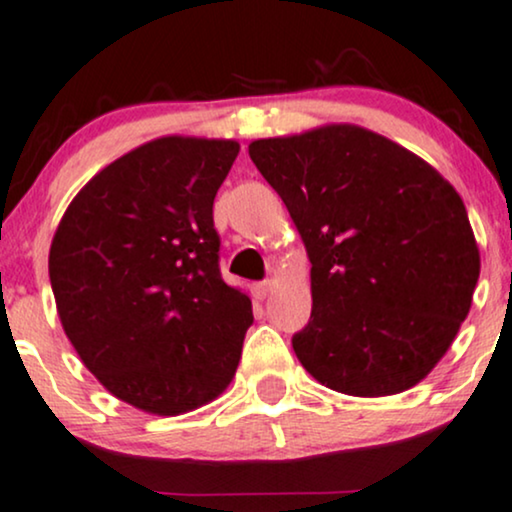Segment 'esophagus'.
<instances>
[{"label":"esophagus","mask_w":512,"mask_h":512,"mask_svg":"<svg viewBox=\"0 0 512 512\" xmlns=\"http://www.w3.org/2000/svg\"><path fill=\"white\" fill-rule=\"evenodd\" d=\"M272 288H274V281H272V279L260 281V283H257V286H255V295H257V298H260V300H264L269 293H272Z\"/></svg>","instance_id":"1"}]
</instances>
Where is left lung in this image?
<instances>
[{"instance_id":"8db88e82","label":"left lung","mask_w":512,"mask_h":512,"mask_svg":"<svg viewBox=\"0 0 512 512\" xmlns=\"http://www.w3.org/2000/svg\"><path fill=\"white\" fill-rule=\"evenodd\" d=\"M303 238L312 315L293 350L319 384L360 398L420 384L472 305L479 248L434 166L334 123L248 147Z\"/></svg>"}]
</instances>
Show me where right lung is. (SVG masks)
Listing matches in <instances>:
<instances>
[{
    "label": "right lung",
    "mask_w": 512,
    "mask_h": 512,
    "mask_svg": "<svg viewBox=\"0 0 512 512\" xmlns=\"http://www.w3.org/2000/svg\"><path fill=\"white\" fill-rule=\"evenodd\" d=\"M240 145L169 135L104 166L49 248L66 336L109 393L181 415L224 393L252 303L219 272L214 197Z\"/></svg>",
    "instance_id": "obj_1"
}]
</instances>
